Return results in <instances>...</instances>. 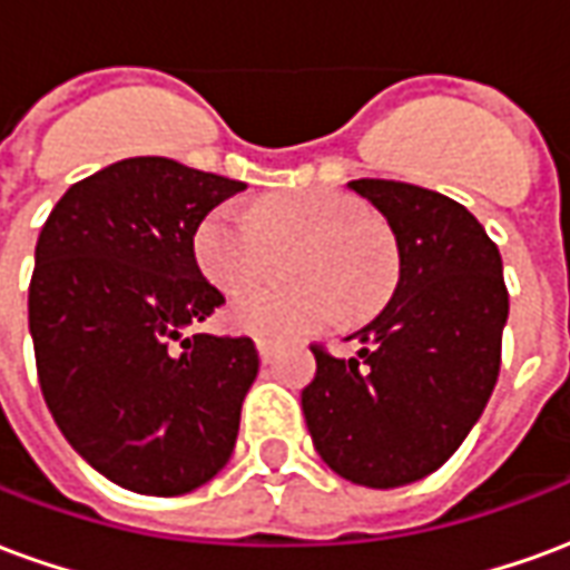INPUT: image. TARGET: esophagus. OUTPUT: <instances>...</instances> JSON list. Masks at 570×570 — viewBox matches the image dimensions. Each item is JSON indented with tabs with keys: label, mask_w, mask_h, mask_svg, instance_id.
I'll list each match as a JSON object with an SVG mask.
<instances>
[{
	"label": "esophagus",
	"mask_w": 570,
	"mask_h": 570,
	"mask_svg": "<svg viewBox=\"0 0 570 570\" xmlns=\"http://www.w3.org/2000/svg\"><path fill=\"white\" fill-rule=\"evenodd\" d=\"M256 351H259V357L265 360V363L272 360V345H268L265 338H256Z\"/></svg>",
	"instance_id": "34e87169"
}]
</instances>
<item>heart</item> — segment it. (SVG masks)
Here are the masks:
<instances>
[{
	"instance_id": "b5f03b06",
	"label": "heart",
	"mask_w": 570,
	"mask_h": 570,
	"mask_svg": "<svg viewBox=\"0 0 570 570\" xmlns=\"http://www.w3.org/2000/svg\"><path fill=\"white\" fill-rule=\"evenodd\" d=\"M286 256L293 284L259 286L228 305V323L253 335L314 333L363 321L382 308L396 281V249L382 225L363 216L357 200L335 191H289L253 204L225 200L195 225L191 253L207 281L225 293L256 284Z\"/></svg>"
}]
</instances>
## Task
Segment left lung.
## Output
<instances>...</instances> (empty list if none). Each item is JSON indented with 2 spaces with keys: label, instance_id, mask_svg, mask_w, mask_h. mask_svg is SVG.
<instances>
[{
  "label": "left lung",
  "instance_id": "1",
  "mask_svg": "<svg viewBox=\"0 0 570 570\" xmlns=\"http://www.w3.org/2000/svg\"><path fill=\"white\" fill-rule=\"evenodd\" d=\"M391 225L400 281L357 333V357L314 345L302 391L314 449L338 476L396 489L440 470L482 415L501 372L510 296L498 244L464 204L396 179H354Z\"/></svg>",
  "mask_w": 570,
  "mask_h": 570
}]
</instances>
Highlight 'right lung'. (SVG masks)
Returning <instances> with one entry per match:
<instances>
[{
	"label": "right lung",
	"instance_id": "add662e5",
	"mask_svg": "<svg viewBox=\"0 0 570 570\" xmlns=\"http://www.w3.org/2000/svg\"><path fill=\"white\" fill-rule=\"evenodd\" d=\"M247 183L146 155L69 186L45 219L30 281L39 387L69 445L140 494H186L232 458L259 351L186 335L225 296L191 235Z\"/></svg>",
	"mask_w": 570,
	"mask_h": 570
}]
</instances>
